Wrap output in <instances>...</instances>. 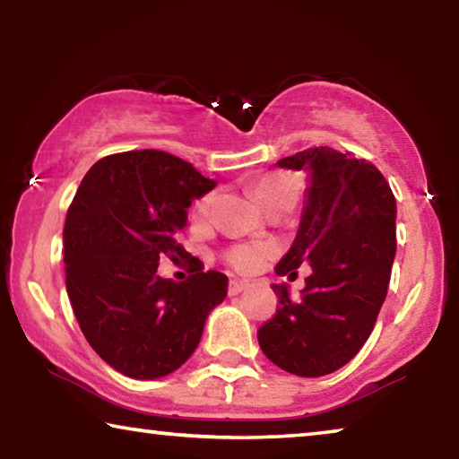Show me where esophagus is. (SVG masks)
<instances>
[{"mask_svg": "<svg viewBox=\"0 0 459 459\" xmlns=\"http://www.w3.org/2000/svg\"><path fill=\"white\" fill-rule=\"evenodd\" d=\"M248 287L247 279H230L229 283V295H238L240 291H245Z\"/></svg>", "mask_w": 459, "mask_h": 459, "instance_id": "1", "label": "esophagus"}]
</instances>
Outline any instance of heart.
<instances>
[{
    "label": "heart",
    "mask_w": 459,
    "mask_h": 459,
    "mask_svg": "<svg viewBox=\"0 0 459 459\" xmlns=\"http://www.w3.org/2000/svg\"><path fill=\"white\" fill-rule=\"evenodd\" d=\"M253 196L263 211L277 206H293L299 198V186L287 174H265L253 182ZM211 206V196H204L196 204V212L204 214ZM267 248L261 245H240L229 253V261L240 271L257 269L265 259Z\"/></svg>",
    "instance_id": "1"
}]
</instances>
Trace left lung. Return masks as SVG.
<instances>
[{
	"instance_id": "1",
	"label": "left lung",
	"mask_w": 459,
	"mask_h": 459,
	"mask_svg": "<svg viewBox=\"0 0 459 459\" xmlns=\"http://www.w3.org/2000/svg\"><path fill=\"white\" fill-rule=\"evenodd\" d=\"M275 166L307 174L298 235L275 273L291 277L301 263L312 273L299 295L273 285L277 314L259 328V346L291 375L324 377L351 362L375 328L397 253V202L370 161L332 147Z\"/></svg>"
}]
</instances>
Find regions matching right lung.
Instances as JSON below:
<instances>
[{
    "instance_id": "right-lung-1",
    "label": "right lung",
    "mask_w": 459,
    "mask_h": 459,
    "mask_svg": "<svg viewBox=\"0 0 459 459\" xmlns=\"http://www.w3.org/2000/svg\"><path fill=\"white\" fill-rule=\"evenodd\" d=\"M214 186L190 161L142 150L99 160L76 190L65 224L66 293L92 351L121 375L155 380L180 368L227 298L229 277L198 263L182 283L158 275L160 257L186 255L176 238L188 208Z\"/></svg>"
}]
</instances>
